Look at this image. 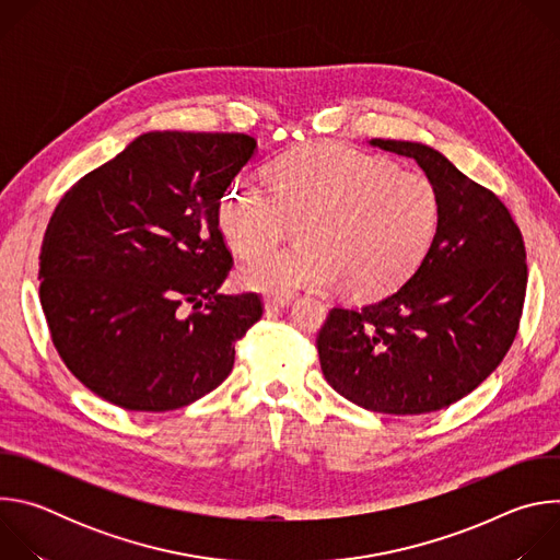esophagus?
Masks as SVG:
<instances>
[{
  "mask_svg": "<svg viewBox=\"0 0 560 560\" xmlns=\"http://www.w3.org/2000/svg\"><path fill=\"white\" fill-rule=\"evenodd\" d=\"M290 303H292V296H275V294H270V296L264 299V305H266L268 312H277L281 307H288Z\"/></svg>",
  "mask_w": 560,
  "mask_h": 560,
  "instance_id": "1",
  "label": "esophagus"
}]
</instances>
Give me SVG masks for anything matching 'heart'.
I'll use <instances>...</instances> for the list:
<instances>
[{
  "instance_id": "b5f03b06",
  "label": "heart",
  "mask_w": 560,
  "mask_h": 560,
  "mask_svg": "<svg viewBox=\"0 0 560 560\" xmlns=\"http://www.w3.org/2000/svg\"><path fill=\"white\" fill-rule=\"evenodd\" d=\"M219 228L236 255L276 245L302 221L301 247L250 257L246 288L292 294L343 283L354 299L401 288L425 259L441 221V195L421 171L339 143L283 154L270 182L236 175L219 199Z\"/></svg>"
}]
</instances>
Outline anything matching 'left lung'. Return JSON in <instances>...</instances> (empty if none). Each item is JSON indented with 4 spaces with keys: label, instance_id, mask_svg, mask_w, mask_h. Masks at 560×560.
<instances>
[{
    "label": "left lung",
    "instance_id": "left-lung-1",
    "mask_svg": "<svg viewBox=\"0 0 560 560\" xmlns=\"http://www.w3.org/2000/svg\"><path fill=\"white\" fill-rule=\"evenodd\" d=\"M410 156L441 195L434 242L410 281L383 301L335 305L316 335L326 381L383 415L450 408L512 348L527 290L523 234L505 203L423 143L372 139Z\"/></svg>",
    "mask_w": 560,
    "mask_h": 560
}]
</instances>
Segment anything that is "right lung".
<instances>
[{"label": "right lung", "mask_w": 560, "mask_h": 560, "mask_svg": "<svg viewBox=\"0 0 560 560\" xmlns=\"http://www.w3.org/2000/svg\"><path fill=\"white\" fill-rule=\"evenodd\" d=\"M255 148L244 132H145L57 203L39 301L61 361L104 401L171 412L232 372L264 303L217 292L232 268L217 210Z\"/></svg>", "instance_id": "add662e5"}]
</instances>
